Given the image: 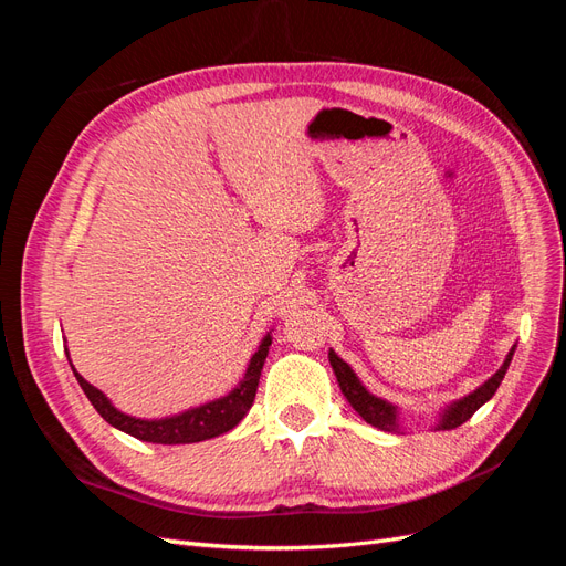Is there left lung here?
Returning a JSON list of instances; mask_svg holds the SVG:
<instances>
[{
  "mask_svg": "<svg viewBox=\"0 0 566 566\" xmlns=\"http://www.w3.org/2000/svg\"><path fill=\"white\" fill-rule=\"evenodd\" d=\"M515 347L507 352L503 366L495 370L484 385H479L474 391L465 394L462 399H455V401H451L449 406H443L439 410L434 430H455V427H460L462 422H468L476 413V410L493 397L495 389H499V385L505 378V373H507L510 361H512V354H515ZM328 358H331L335 378L339 382V389H342V394H345L347 401L352 403L356 413L361 416L368 424L378 427V430H382V432H399L401 434L403 427H401V420H399V416H401L399 406H394L387 399H380V397H375V394H370L364 387V382L358 380V375L352 370V366L347 361H342V358L333 349L328 352Z\"/></svg>",
  "mask_w": 566,
  "mask_h": 566,
  "instance_id": "obj_1",
  "label": "left lung"
}]
</instances>
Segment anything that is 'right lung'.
<instances>
[{
  "instance_id": "right-lung-1",
  "label": "right lung",
  "mask_w": 566,
  "mask_h": 566,
  "mask_svg": "<svg viewBox=\"0 0 566 566\" xmlns=\"http://www.w3.org/2000/svg\"><path fill=\"white\" fill-rule=\"evenodd\" d=\"M269 347H271V331L262 337L260 347H256V352L252 354L243 380L238 382L229 394H224V397L193 406L188 410H181V413H175V416L150 418V420L127 416L119 408H115L104 391L90 385L75 370V366L71 361V354H67V347H65V354H67V361H71V368L75 373L82 391L87 394V399L96 408V413L108 424H113L115 430L125 432L134 439L148 441V443H167V447H177V443H196V441H205V439H214L219 434L233 430V427L248 416V410L254 401L256 385H260V375H262V366L266 361Z\"/></svg>"
}]
</instances>
